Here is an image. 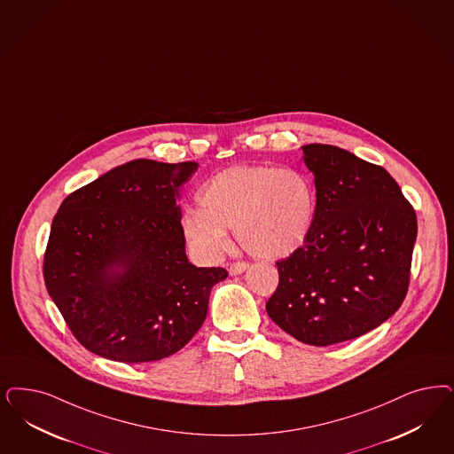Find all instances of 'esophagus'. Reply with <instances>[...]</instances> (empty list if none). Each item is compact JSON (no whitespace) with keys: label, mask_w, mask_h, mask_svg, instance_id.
<instances>
[{"label":"esophagus","mask_w":454,"mask_h":454,"mask_svg":"<svg viewBox=\"0 0 454 454\" xmlns=\"http://www.w3.org/2000/svg\"><path fill=\"white\" fill-rule=\"evenodd\" d=\"M248 262H235L230 265V275H239L248 268Z\"/></svg>","instance_id":"obj_1"}]
</instances>
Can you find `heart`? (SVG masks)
Listing matches in <instances>:
<instances>
[{
	"mask_svg": "<svg viewBox=\"0 0 454 454\" xmlns=\"http://www.w3.org/2000/svg\"><path fill=\"white\" fill-rule=\"evenodd\" d=\"M200 209L181 218V233L201 258L228 248V230L262 258L297 251L313 230L317 189L305 172L275 166H233L213 176L198 192Z\"/></svg>",
	"mask_w": 454,
	"mask_h": 454,
	"instance_id": "1",
	"label": "heart"
}]
</instances>
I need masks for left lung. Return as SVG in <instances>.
<instances>
[{
	"label": "left lung",
	"mask_w": 454,
	"mask_h": 454,
	"mask_svg": "<svg viewBox=\"0 0 454 454\" xmlns=\"http://www.w3.org/2000/svg\"><path fill=\"white\" fill-rule=\"evenodd\" d=\"M317 216L303 247L277 262L270 318L300 342L339 344L379 327L409 288L418 219L391 174L327 144L303 145Z\"/></svg>",
	"instance_id": "8db88e82"
}]
</instances>
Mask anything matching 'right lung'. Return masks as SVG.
Segmentation results:
<instances>
[{"mask_svg":"<svg viewBox=\"0 0 454 454\" xmlns=\"http://www.w3.org/2000/svg\"><path fill=\"white\" fill-rule=\"evenodd\" d=\"M198 166L137 159L63 200L43 278L87 350L125 364L153 362L201 329L211 288L228 271L196 268L184 251L176 201Z\"/></svg>","mask_w":454,"mask_h":454,"instance_id":"add662e5","label":"right lung"}]
</instances>
